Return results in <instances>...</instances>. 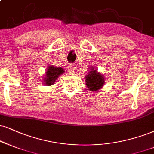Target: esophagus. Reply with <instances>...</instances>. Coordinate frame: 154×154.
Listing matches in <instances>:
<instances>
[{
	"label": "esophagus",
	"instance_id": "34e87169",
	"mask_svg": "<svg viewBox=\"0 0 154 154\" xmlns=\"http://www.w3.org/2000/svg\"><path fill=\"white\" fill-rule=\"evenodd\" d=\"M75 71V66L74 64H71L68 66V72L71 73H73Z\"/></svg>",
	"mask_w": 154,
	"mask_h": 154
}]
</instances>
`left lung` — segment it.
<instances>
[{
	"label": "left lung",
	"instance_id": "obj_1",
	"mask_svg": "<svg viewBox=\"0 0 154 154\" xmlns=\"http://www.w3.org/2000/svg\"><path fill=\"white\" fill-rule=\"evenodd\" d=\"M86 86L91 91H97L103 88L105 83V78L97 71L96 67L91 66L85 76Z\"/></svg>",
	"mask_w": 154,
	"mask_h": 154
}]
</instances>
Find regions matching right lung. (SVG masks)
I'll use <instances>...</instances> for the list:
<instances>
[{
	"label": "right lung",
	"mask_w": 154,
	"mask_h": 154,
	"mask_svg": "<svg viewBox=\"0 0 154 154\" xmlns=\"http://www.w3.org/2000/svg\"><path fill=\"white\" fill-rule=\"evenodd\" d=\"M64 72V69L61 67L48 66L45 70V74L43 79V82L46 86H52L56 82V79Z\"/></svg>",
	"instance_id": "add662e5"
}]
</instances>
